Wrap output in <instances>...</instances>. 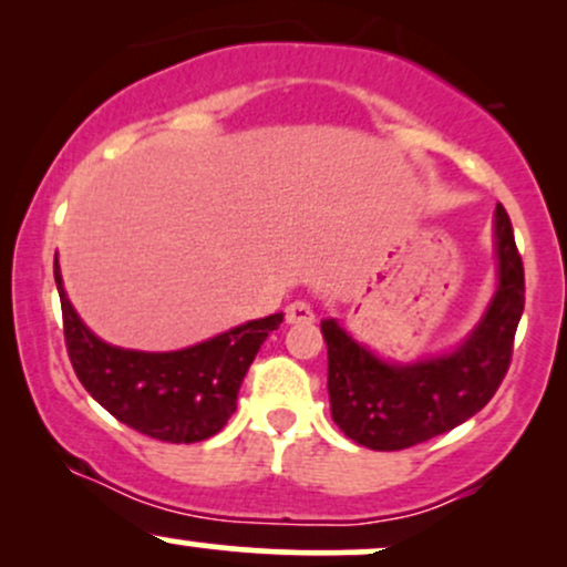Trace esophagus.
Here are the masks:
<instances>
[{
	"mask_svg": "<svg viewBox=\"0 0 567 567\" xmlns=\"http://www.w3.org/2000/svg\"><path fill=\"white\" fill-rule=\"evenodd\" d=\"M285 320H288V324H309L315 322V309L306 301H292L285 309Z\"/></svg>",
	"mask_w": 567,
	"mask_h": 567,
	"instance_id": "1",
	"label": "esophagus"
}]
</instances>
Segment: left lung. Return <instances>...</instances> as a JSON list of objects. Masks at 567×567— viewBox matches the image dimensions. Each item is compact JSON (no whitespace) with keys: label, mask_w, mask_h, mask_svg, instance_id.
Segmentation results:
<instances>
[{"label":"left lung","mask_w":567,"mask_h":567,"mask_svg":"<svg viewBox=\"0 0 567 567\" xmlns=\"http://www.w3.org/2000/svg\"><path fill=\"white\" fill-rule=\"evenodd\" d=\"M496 288L477 324L442 354L386 360L328 317L330 415L357 445L370 451H405L445 434L496 394L512 360V341L525 309V271L509 216L493 213Z\"/></svg>","instance_id":"8db88e82"}]
</instances>
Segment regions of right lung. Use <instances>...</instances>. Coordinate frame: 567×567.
Here are the masks:
<instances>
[{
    "label": "right lung",
    "mask_w": 567,
    "mask_h": 567,
    "mask_svg": "<svg viewBox=\"0 0 567 567\" xmlns=\"http://www.w3.org/2000/svg\"><path fill=\"white\" fill-rule=\"evenodd\" d=\"M55 285L71 365L90 396L116 421L162 442H202L237 410L243 379L282 311L250 320L194 347L141 351L97 338L76 315L55 258Z\"/></svg>",
    "instance_id": "1"
}]
</instances>
